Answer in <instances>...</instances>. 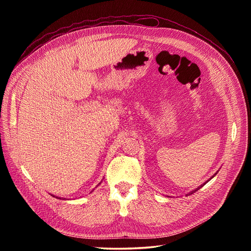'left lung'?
Wrapping results in <instances>:
<instances>
[{
    "instance_id": "1",
    "label": "left lung",
    "mask_w": 251,
    "mask_h": 251,
    "mask_svg": "<svg viewBox=\"0 0 251 251\" xmlns=\"http://www.w3.org/2000/svg\"><path fill=\"white\" fill-rule=\"evenodd\" d=\"M211 178H212V177H211ZM204 184H205V183H204ZM204 184H203V185H204ZM203 185H201V186H199V187H198V188H197V189H196V191H198V189H199V188H201V187H202V186H203ZM196 191H193V192H192V194H193V193H195V192H196Z\"/></svg>"
}]
</instances>
